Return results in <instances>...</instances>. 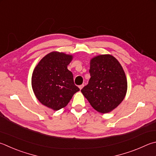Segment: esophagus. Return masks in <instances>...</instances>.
<instances>
[{"instance_id": "esophagus-1", "label": "esophagus", "mask_w": 156, "mask_h": 156, "mask_svg": "<svg viewBox=\"0 0 156 156\" xmlns=\"http://www.w3.org/2000/svg\"><path fill=\"white\" fill-rule=\"evenodd\" d=\"M83 87H84V84H81V85L79 86V89H80L81 90V89L83 88Z\"/></svg>"}]
</instances>
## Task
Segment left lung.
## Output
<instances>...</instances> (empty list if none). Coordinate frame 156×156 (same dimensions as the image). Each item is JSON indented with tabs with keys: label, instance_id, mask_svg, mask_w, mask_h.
<instances>
[{
	"label": "left lung",
	"instance_id": "left-lung-1",
	"mask_svg": "<svg viewBox=\"0 0 156 156\" xmlns=\"http://www.w3.org/2000/svg\"><path fill=\"white\" fill-rule=\"evenodd\" d=\"M90 78L81 92L98 112L106 114L122 102L127 90L125 72L111 55L95 56L90 61Z\"/></svg>",
	"mask_w": 156,
	"mask_h": 156
}]
</instances>
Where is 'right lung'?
Returning <instances> with one entry per match:
<instances>
[{"instance_id":"obj_1","label":"right lung","mask_w":156,"mask_h":156,"mask_svg":"<svg viewBox=\"0 0 156 156\" xmlns=\"http://www.w3.org/2000/svg\"><path fill=\"white\" fill-rule=\"evenodd\" d=\"M72 59V55L54 51L44 56L33 70L31 84L35 95L43 105L53 110L66 107L74 93L80 90L67 69Z\"/></svg>"}]
</instances>
